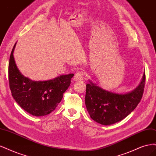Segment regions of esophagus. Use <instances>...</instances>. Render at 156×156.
Masks as SVG:
<instances>
[{"label":"esophagus","instance_id":"obj_1","mask_svg":"<svg viewBox=\"0 0 156 156\" xmlns=\"http://www.w3.org/2000/svg\"><path fill=\"white\" fill-rule=\"evenodd\" d=\"M74 80L75 81H78V80H83V73L82 72H77L74 74Z\"/></svg>","mask_w":156,"mask_h":156}]
</instances>
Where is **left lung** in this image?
<instances>
[{
	"label": "left lung",
	"instance_id": "1",
	"mask_svg": "<svg viewBox=\"0 0 156 156\" xmlns=\"http://www.w3.org/2000/svg\"><path fill=\"white\" fill-rule=\"evenodd\" d=\"M89 82L85 102L90 117L100 124L111 125L126 117L137 106L144 92L145 72L138 86L126 93L109 91Z\"/></svg>",
	"mask_w": 156,
	"mask_h": 156
}]
</instances>
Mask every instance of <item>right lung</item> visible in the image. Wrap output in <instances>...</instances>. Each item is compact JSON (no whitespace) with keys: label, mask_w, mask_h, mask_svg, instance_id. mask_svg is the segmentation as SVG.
I'll return each instance as SVG.
<instances>
[{"label":"right lung","mask_w":156,"mask_h":156,"mask_svg":"<svg viewBox=\"0 0 156 156\" xmlns=\"http://www.w3.org/2000/svg\"><path fill=\"white\" fill-rule=\"evenodd\" d=\"M14 44L9 58L8 78L9 88L16 102L24 111L41 117L52 112L61 102L63 94L71 84L74 74L60 76L44 81H34L23 75L15 62Z\"/></svg>","instance_id":"right-lung-1"}]
</instances>
